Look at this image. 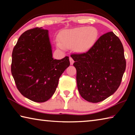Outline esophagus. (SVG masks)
<instances>
[{"instance_id":"obj_1","label":"esophagus","mask_w":135,"mask_h":135,"mask_svg":"<svg viewBox=\"0 0 135 135\" xmlns=\"http://www.w3.org/2000/svg\"><path fill=\"white\" fill-rule=\"evenodd\" d=\"M70 62L71 65H73V64H74V60H73V59L72 58H71V57L70 58Z\"/></svg>"}]
</instances>
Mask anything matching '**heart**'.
<instances>
[{"label": "heart", "instance_id": "obj_1", "mask_svg": "<svg viewBox=\"0 0 135 135\" xmlns=\"http://www.w3.org/2000/svg\"><path fill=\"white\" fill-rule=\"evenodd\" d=\"M98 31L93 27H80L65 30L60 35V42L56 43L61 49H73L79 53L89 49L97 41Z\"/></svg>", "mask_w": 135, "mask_h": 135}]
</instances>
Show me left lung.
Masks as SVG:
<instances>
[{"mask_svg": "<svg viewBox=\"0 0 135 135\" xmlns=\"http://www.w3.org/2000/svg\"><path fill=\"white\" fill-rule=\"evenodd\" d=\"M71 57L75 61L77 88L83 99L97 103L117 90L126 62L122 43L113 32L100 36L86 53Z\"/></svg>", "mask_w": 135, "mask_h": 135, "instance_id": "left-lung-1", "label": "left lung"}]
</instances>
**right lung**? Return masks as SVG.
Instances as JSON below:
<instances>
[{
  "label": "right lung",
  "instance_id": "1",
  "mask_svg": "<svg viewBox=\"0 0 135 135\" xmlns=\"http://www.w3.org/2000/svg\"><path fill=\"white\" fill-rule=\"evenodd\" d=\"M70 64L68 56L54 59L48 30L36 27L18 38L12 51L11 73L24 97L44 102L54 94L59 77Z\"/></svg>",
  "mask_w": 135,
  "mask_h": 135
}]
</instances>
